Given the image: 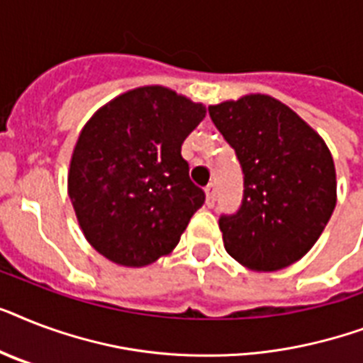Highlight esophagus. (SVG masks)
<instances>
[{
  "label": "esophagus",
  "mask_w": 363,
  "mask_h": 363,
  "mask_svg": "<svg viewBox=\"0 0 363 363\" xmlns=\"http://www.w3.org/2000/svg\"><path fill=\"white\" fill-rule=\"evenodd\" d=\"M205 194H207V199H205V203L209 205V207H213L216 201V186L211 182L209 186L205 188Z\"/></svg>",
  "instance_id": "34e87169"
}]
</instances>
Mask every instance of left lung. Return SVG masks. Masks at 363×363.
<instances>
[{
  "label": "left lung",
  "mask_w": 363,
  "mask_h": 363,
  "mask_svg": "<svg viewBox=\"0 0 363 363\" xmlns=\"http://www.w3.org/2000/svg\"><path fill=\"white\" fill-rule=\"evenodd\" d=\"M209 115L245 175L241 209L218 222L228 254L252 271L292 265L318 241L337 203L330 148L298 113L265 94L209 105Z\"/></svg>",
  "instance_id": "1"
}]
</instances>
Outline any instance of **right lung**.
Returning a JSON list of instances; mask_svg holds the SVG:
<instances>
[{
  "label": "right lung",
  "instance_id": "obj_1",
  "mask_svg": "<svg viewBox=\"0 0 363 363\" xmlns=\"http://www.w3.org/2000/svg\"><path fill=\"white\" fill-rule=\"evenodd\" d=\"M205 113L203 104L154 84L116 96L84 124L67 192L84 238L101 256L145 267L177 247L205 201L181 156Z\"/></svg>",
  "mask_w": 363,
  "mask_h": 363
}]
</instances>
